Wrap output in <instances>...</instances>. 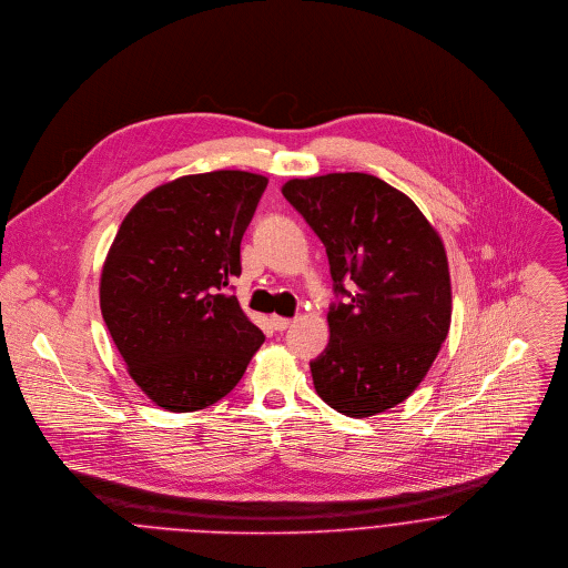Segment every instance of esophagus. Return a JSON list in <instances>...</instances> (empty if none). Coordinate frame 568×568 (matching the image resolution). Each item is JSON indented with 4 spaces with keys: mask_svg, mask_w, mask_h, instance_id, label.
Here are the masks:
<instances>
[{
    "mask_svg": "<svg viewBox=\"0 0 568 568\" xmlns=\"http://www.w3.org/2000/svg\"><path fill=\"white\" fill-rule=\"evenodd\" d=\"M271 326L275 328V331H286L288 326H291V320H286V317H277V315H273L271 317Z\"/></svg>",
    "mask_w": 568,
    "mask_h": 568,
    "instance_id": "34e87169",
    "label": "esophagus"
}]
</instances>
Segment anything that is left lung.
I'll use <instances>...</instances> for the list:
<instances>
[{
	"mask_svg": "<svg viewBox=\"0 0 568 568\" xmlns=\"http://www.w3.org/2000/svg\"><path fill=\"white\" fill-rule=\"evenodd\" d=\"M282 193L324 242L339 297L328 348L311 362L317 394L357 418L398 405L432 368L452 322L438 233L405 193L371 174L293 179Z\"/></svg>",
	"mask_w": 568,
	"mask_h": 568,
	"instance_id": "8db88e82",
	"label": "left lung"
}]
</instances>
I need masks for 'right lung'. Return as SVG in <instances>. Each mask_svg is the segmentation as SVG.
I'll return each mask as SVG.
<instances>
[{
    "instance_id": "obj_1",
    "label": "right lung",
    "mask_w": 568,
    "mask_h": 568,
    "mask_svg": "<svg viewBox=\"0 0 568 568\" xmlns=\"http://www.w3.org/2000/svg\"><path fill=\"white\" fill-rule=\"evenodd\" d=\"M266 183L237 170L176 179L132 206L110 246L105 326L130 377L170 412L217 403L264 344L226 286Z\"/></svg>"
}]
</instances>
